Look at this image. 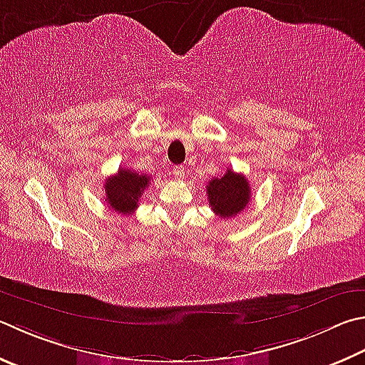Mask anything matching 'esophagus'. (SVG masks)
Instances as JSON below:
<instances>
[{
  "mask_svg": "<svg viewBox=\"0 0 365 365\" xmlns=\"http://www.w3.org/2000/svg\"><path fill=\"white\" fill-rule=\"evenodd\" d=\"M172 174H174V177L177 178V180H182V178L185 177V169H183V165H175V168L172 169Z\"/></svg>",
  "mask_w": 365,
  "mask_h": 365,
  "instance_id": "1",
  "label": "esophagus"
}]
</instances>
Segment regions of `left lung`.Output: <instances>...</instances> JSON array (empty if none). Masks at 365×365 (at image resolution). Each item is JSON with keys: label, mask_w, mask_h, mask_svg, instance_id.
Wrapping results in <instances>:
<instances>
[{"label": "left lung", "mask_w": 365, "mask_h": 365, "mask_svg": "<svg viewBox=\"0 0 365 365\" xmlns=\"http://www.w3.org/2000/svg\"><path fill=\"white\" fill-rule=\"evenodd\" d=\"M207 200L215 215L230 218L240 214L250 201L249 180L231 169L220 178H212L207 183Z\"/></svg>", "instance_id": "8db88e82"}]
</instances>
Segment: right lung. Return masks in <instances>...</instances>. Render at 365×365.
<instances>
[{"label":"right lung","instance_id":"1","mask_svg":"<svg viewBox=\"0 0 365 365\" xmlns=\"http://www.w3.org/2000/svg\"><path fill=\"white\" fill-rule=\"evenodd\" d=\"M150 182V175L121 168L105 182V201L118 214L129 215L138 207V200Z\"/></svg>","mask_w":365,"mask_h":365}]
</instances>
